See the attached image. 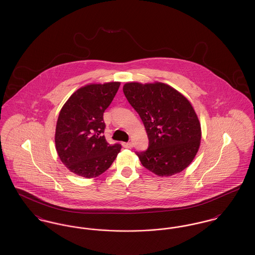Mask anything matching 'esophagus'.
Returning a JSON list of instances; mask_svg holds the SVG:
<instances>
[{"mask_svg": "<svg viewBox=\"0 0 255 255\" xmlns=\"http://www.w3.org/2000/svg\"><path fill=\"white\" fill-rule=\"evenodd\" d=\"M122 145H123V147H125V148H132L133 144H132V142H123Z\"/></svg>", "mask_w": 255, "mask_h": 255, "instance_id": "34e87169", "label": "esophagus"}]
</instances>
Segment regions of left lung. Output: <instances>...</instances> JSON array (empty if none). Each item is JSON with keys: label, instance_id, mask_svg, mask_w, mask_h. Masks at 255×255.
Returning a JSON list of instances; mask_svg holds the SVG:
<instances>
[{"label": "left lung", "instance_id": "8db88e82", "mask_svg": "<svg viewBox=\"0 0 255 255\" xmlns=\"http://www.w3.org/2000/svg\"><path fill=\"white\" fill-rule=\"evenodd\" d=\"M123 93L148 135V149L136 153L141 164L159 177L185 169L197 155L202 138L201 123L191 102L161 82H128Z\"/></svg>", "mask_w": 255, "mask_h": 255}]
</instances>
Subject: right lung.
Segmentation results:
<instances>
[{
	"label": "right lung",
	"instance_id": "1",
	"mask_svg": "<svg viewBox=\"0 0 255 255\" xmlns=\"http://www.w3.org/2000/svg\"><path fill=\"white\" fill-rule=\"evenodd\" d=\"M121 82L88 84L76 90L60 110L55 128V148L72 173L87 179L109 168L122 145H111L104 133L103 113L109 107Z\"/></svg>",
	"mask_w": 255,
	"mask_h": 255
}]
</instances>
